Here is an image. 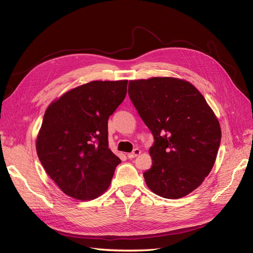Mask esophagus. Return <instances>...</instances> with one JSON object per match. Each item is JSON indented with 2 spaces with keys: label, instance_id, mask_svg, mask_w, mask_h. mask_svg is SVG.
<instances>
[{
  "label": "esophagus",
  "instance_id": "obj_1",
  "mask_svg": "<svg viewBox=\"0 0 253 253\" xmlns=\"http://www.w3.org/2000/svg\"><path fill=\"white\" fill-rule=\"evenodd\" d=\"M141 153V151L139 150V149H135L132 153H128L127 154V157L129 158V159H132V158H135L136 156H138L139 154Z\"/></svg>",
  "mask_w": 253,
  "mask_h": 253
}]
</instances>
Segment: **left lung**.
<instances>
[{"mask_svg": "<svg viewBox=\"0 0 253 253\" xmlns=\"http://www.w3.org/2000/svg\"><path fill=\"white\" fill-rule=\"evenodd\" d=\"M128 96L155 140L145 183L165 198L188 195L215 163L221 138L215 114L194 85L177 78L132 80Z\"/></svg>", "mask_w": 253, "mask_h": 253, "instance_id": "8db88e82", "label": "left lung"}]
</instances>
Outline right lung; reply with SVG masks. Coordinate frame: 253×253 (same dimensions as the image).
Returning a JSON list of instances; mask_svg holds the SVG:
<instances>
[{
  "label": "right lung",
  "instance_id": "right-lung-1",
  "mask_svg": "<svg viewBox=\"0 0 253 253\" xmlns=\"http://www.w3.org/2000/svg\"><path fill=\"white\" fill-rule=\"evenodd\" d=\"M127 80L91 81L52 101L37 137L44 170L66 195L88 201L109 188L121 160L109 148L108 120Z\"/></svg>",
  "mask_w": 253,
  "mask_h": 253
}]
</instances>
